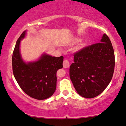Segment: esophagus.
<instances>
[{
  "instance_id": "1",
  "label": "esophagus",
  "mask_w": 126,
  "mask_h": 126,
  "mask_svg": "<svg viewBox=\"0 0 126 126\" xmlns=\"http://www.w3.org/2000/svg\"><path fill=\"white\" fill-rule=\"evenodd\" d=\"M63 66L65 68H67L70 67V63H69L68 61L67 60V59L65 60L63 62Z\"/></svg>"
}]
</instances>
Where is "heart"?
I'll use <instances>...</instances> for the list:
<instances>
[{
    "mask_svg": "<svg viewBox=\"0 0 126 126\" xmlns=\"http://www.w3.org/2000/svg\"><path fill=\"white\" fill-rule=\"evenodd\" d=\"M81 39H80V38H76V39H74V40H73V43H78V42H81ZM86 44V42H84V43H83V45H85Z\"/></svg>",
    "mask_w": 126,
    "mask_h": 126,
    "instance_id": "obj_1",
    "label": "heart"
}]
</instances>
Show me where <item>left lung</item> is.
<instances>
[{
    "label": "left lung",
    "instance_id": "left-lung-1",
    "mask_svg": "<svg viewBox=\"0 0 126 126\" xmlns=\"http://www.w3.org/2000/svg\"><path fill=\"white\" fill-rule=\"evenodd\" d=\"M114 67L112 45L104 34L100 43L83 48L74 55L70 77L81 96L93 98L101 94L110 84Z\"/></svg>",
    "mask_w": 126,
    "mask_h": 126
}]
</instances>
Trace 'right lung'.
Masks as SVG:
<instances>
[{
	"label": "right lung",
	"instance_id": "obj_1",
	"mask_svg": "<svg viewBox=\"0 0 126 126\" xmlns=\"http://www.w3.org/2000/svg\"><path fill=\"white\" fill-rule=\"evenodd\" d=\"M26 34L25 30L15 45L12 58L14 76L27 94L36 99H46L55 92L56 72L63 67V57L43 53L37 60L25 62L21 56L20 44Z\"/></svg>",
	"mask_w": 126,
	"mask_h": 126
}]
</instances>
